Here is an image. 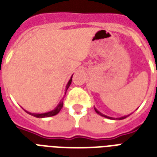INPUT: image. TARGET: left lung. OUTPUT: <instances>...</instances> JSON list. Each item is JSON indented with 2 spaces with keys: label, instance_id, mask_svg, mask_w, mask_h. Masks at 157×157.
<instances>
[{
  "label": "left lung",
  "instance_id": "8db88e82",
  "mask_svg": "<svg viewBox=\"0 0 157 157\" xmlns=\"http://www.w3.org/2000/svg\"><path fill=\"white\" fill-rule=\"evenodd\" d=\"M94 110H95V112L98 113V115H100L101 117H105V118H107V119H111V120H123L124 119V118H126V117H128L129 116V115H128V116H124V117H117V118H115V117H107V116H106V115L103 114V113H101L99 111H98V110L96 109L95 107H94Z\"/></svg>",
  "mask_w": 157,
  "mask_h": 157
}]
</instances>
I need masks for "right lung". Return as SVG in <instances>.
I'll return each instance as SVG.
<instances>
[{"label":"right lung","instance_id":"obj_1","mask_svg":"<svg viewBox=\"0 0 157 157\" xmlns=\"http://www.w3.org/2000/svg\"><path fill=\"white\" fill-rule=\"evenodd\" d=\"M71 78H72V76H71V78H70V80H69L68 82H67V84L66 89H65V94H66L67 90V89L69 88V86H70V85H71ZM63 98H62L61 100H60V102H59V104L57 105V107H55L54 109H53L52 111H50V112H44V113H32V112H28V111H26V110H24V111H25L27 113H28L29 115H31V116H33V117H37V118H45V117H53V116H55V115L58 114V113H59V112L61 111L62 107H63Z\"/></svg>","mask_w":157,"mask_h":157}]
</instances>
